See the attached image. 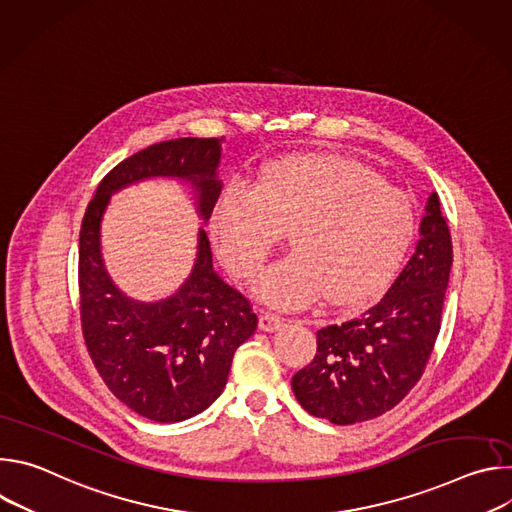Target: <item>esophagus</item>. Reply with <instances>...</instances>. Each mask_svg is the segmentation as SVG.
<instances>
[{"label": "esophagus", "mask_w": 512, "mask_h": 512, "mask_svg": "<svg viewBox=\"0 0 512 512\" xmlns=\"http://www.w3.org/2000/svg\"><path fill=\"white\" fill-rule=\"evenodd\" d=\"M283 322L285 320L279 314H273V312H263L259 316V328L263 332H275V330H279L283 326Z\"/></svg>", "instance_id": "obj_1"}]
</instances>
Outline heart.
Instances as JSON below:
<instances>
[{
    "label": "heart",
    "instance_id": "1",
    "mask_svg": "<svg viewBox=\"0 0 512 512\" xmlns=\"http://www.w3.org/2000/svg\"><path fill=\"white\" fill-rule=\"evenodd\" d=\"M212 237L229 269L255 277L289 229L291 251L257 281L261 300L306 308L369 302L403 265L417 229L411 198L373 170L328 152H302L261 168L255 188L218 198Z\"/></svg>",
    "mask_w": 512,
    "mask_h": 512
}]
</instances>
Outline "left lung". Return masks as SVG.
Returning <instances> with one entry per match:
<instances>
[{
	"mask_svg": "<svg viewBox=\"0 0 512 512\" xmlns=\"http://www.w3.org/2000/svg\"><path fill=\"white\" fill-rule=\"evenodd\" d=\"M421 239L383 300L362 316L316 332L314 360L291 379L298 403L334 425L383 415L421 379L442 328L454 261L452 235L431 192Z\"/></svg>",
	"mask_w": 512,
	"mask_h": 512,
	"instance_id": "8db88e82",
	"label": "left lung"
}]
</instances>
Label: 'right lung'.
<instances>
[{"label":"right lung","mask_w":512,"mask_h":512,"mask_svg":"<svg viewBox=\"0 0 512 512\" xmlns=\"http://www.w3.org/2000/svg\"><path fill=\"white\" fill-rule=\"evenodd\" d=\"M225 137H180L154 143L119 162L97 186L81 225V326L95 369L131 411L158 423L184 421L223 393L235 350L257 330L251 302L212 269L206 233L190 277L168 300L143 304L115 287L101 259L99 229L109 196L143 178L188 180L198 212L210 216Z\"/></svg>","instance_id":"1"}]
</instances>
